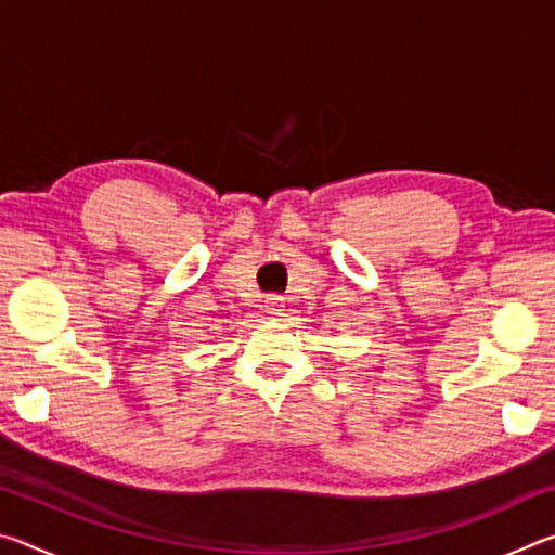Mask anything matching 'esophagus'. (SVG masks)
Listing matches in <instances>:
<instances>
[{"mask_svg":"<svg viewBox=\"0 0 555 555\" xmlns=\"http://www.w3.org/2000/svg\"><path fill=\"white\" fill-rule=\"evenodd\" d=\"M267 311H269L271 315H279L281 311H284V304H281L279 296H269V298H267Z\"/></svg>","mask_w":555,"mask_h":555,"instance_id":"obj_1","label":"esophagus"}]
</instances>
